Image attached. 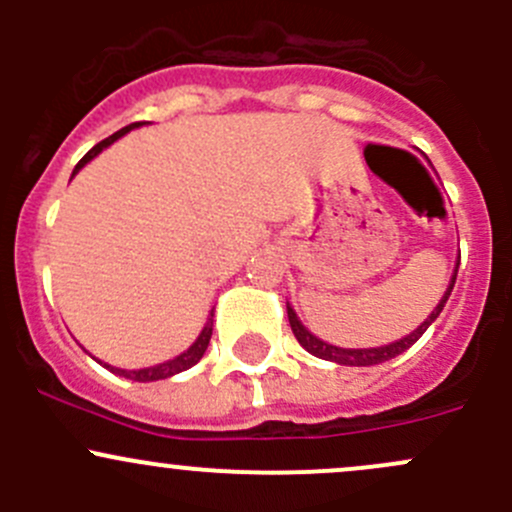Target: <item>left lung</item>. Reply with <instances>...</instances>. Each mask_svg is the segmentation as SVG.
Returning a JSON list of instances; mask_svg holds the SVG:
<instances>
[{"instance_id":"1","label":"left lung","mask_w":512,"mask_h":512,"mask_svg":"<svg viewBox=\"0 0 512 512\" xmlns=\"http://www.w3.org/2000/svg\"><path fill=\"white\" fill-rule=\"evenodd\" d=\"M461 262V260H458ZM458 272V270H456ZM456 272H453L451 277V285H448L446 294H443L441 302L436 304V309L431 312V317L426 319V322L421 324V327L414 329V332L409 334V337L399 339V342L394 344H386V347H374V349H342V347H334V344H327L322 342V339L314 337L312 332H307V327H304L302 322L297 319V314H294V309L287 304V317H289V327H292L294 337H297V342L302 344L304 349H307L309 354L319 356V359H327V361H337V364H344V366H374V364H384V361L394 359V356H399L401 352H406V349L411 347V344H416L418 339H421V334L426 332L428 327H431L433 322H436V317L441 314L443 304L448 302V297H451V289L456 285Z\"/></svg>"}]
</instances>
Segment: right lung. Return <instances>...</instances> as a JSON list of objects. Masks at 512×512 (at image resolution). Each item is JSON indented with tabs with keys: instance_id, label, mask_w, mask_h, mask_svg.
<instances>
[{
	"instance_id": "obj_1",
	"label": "right lung",
	"mask_w": 512,
	"mask_h": 512,
	"mask_svg": "<svg viewBox=\"0 0 512 512\" xmlns=\"http://www.w3.org/2000/svg\"><path fill=\"white\" fill-rule=\"evenodd\" d=\"M138 126H143V123H131V126L121 128V131H116V133H113V136L103 138L101 143H96V146L91 148V151L86 153V156L81 158L79 163H76L74 175L79 173V170L84 168V165L89 163V160H94V158L98 156V153L103 151V148H108L113 141H118V138L126 136L128 131H133V128H138ZM210 337H213V314H210V319H208V322H205V327H203V332H200V337L195 339L193 344H190L188 352H183L180 356H175V359L163 361V364H156V366H148V369H133V371L113 369V366H108V364H103V366H106V369H111L113 374L126 376V379H131V381H158V379H168V376H175V374H180V371H185V369H190V366L198 364V361L203 359L205 349H208Z\"/></svg>"
}]
</instances>
